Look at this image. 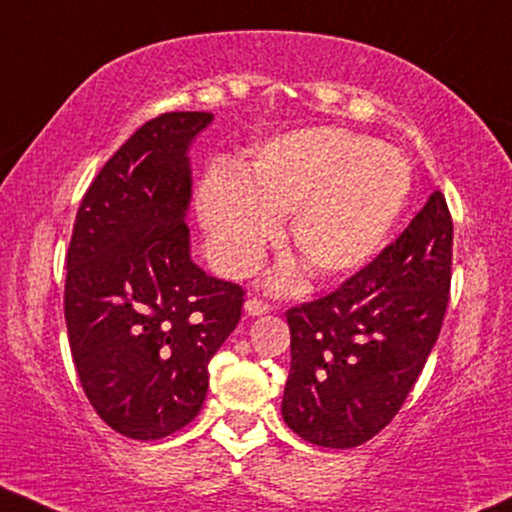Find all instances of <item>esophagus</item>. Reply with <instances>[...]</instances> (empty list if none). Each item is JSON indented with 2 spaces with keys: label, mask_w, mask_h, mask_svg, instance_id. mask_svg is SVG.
Masks as SVG:
<instances>
[{
  "label": "esophagus",
  "mask_w": 512,
  "mask_h": 512,
  "mask_svg": "<svg viewBox=\"0 0 512 512\" xmlns=\"http://www.w3.org/2000/svg\"><path fill=\"white\" fill-rule=\"evenodd\" d=\"M243 309H245V314H248V316H264L271 307H269V304H264L262 300H257V297H250V300L245 302Z\"/></svg>",
  "instance_id": "1"
}]
</instances>
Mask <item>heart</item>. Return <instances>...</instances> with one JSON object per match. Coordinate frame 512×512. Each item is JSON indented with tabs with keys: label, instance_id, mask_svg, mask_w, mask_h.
<instances>
[{
	"label": "heart",
	"instance_id": "1",
	"mask_svg": "<svg viewBox=\"0 0 512 512\" xmlns=\"http://www.w3.org/2000/svg\"><path fill=\"white\" fill-rule=\"evenodd\" d=\"M406 155L345 127H309L271 139L243 174L217 167L198 193V212L222 267L243 274L262 260L290 219V243L321 278H342L378 255L406 200ZM293 274L276 276L290 288Z\"/></svg>",
	"mask_w": 512,
	"mask_h": 512
}]
</instances>
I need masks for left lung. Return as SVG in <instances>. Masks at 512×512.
I'll use <instances>...</instances> for the list:
<instances>
[{"instance_id": "left-lung-1", "label": "left lung", "mask_w": 512, "mask_h": 512, "mask_svg": "<svg viewBox=\"0 0 512 512\" xmlns=\"http://www.w3.org/2000/svg\"><path fill=\"white\" fill-rule=\"evenodd\" d=\"M451 245L454 224L435 191L368 267L335 293L288 309L281 413L304 442L352 449L397 416L442 328Z\"/></svg>"}]
</instances>
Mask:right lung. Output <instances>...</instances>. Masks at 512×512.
Masks as SVG:
<instances>
[{
  "label": "right lung",
  "mask_w": 512,
  "mask_h": 512,
  "mask_svg": "<svg viewBox=\"0 0 512 512\" xmlns=\"http://www.w3.org/2000/svg\"><path fill=\"white\" fill-rule=\"evenodd\" d=\"M212 113L146 122L84 193L68 248L66 326L89 404L120 435L163 439L198 416L243 290L191 260V144Z\"/></svg>",
  "instance_id": "right-lung-1"
}]
</instances>
